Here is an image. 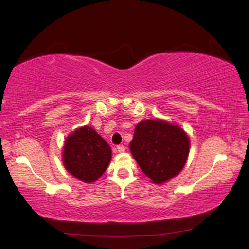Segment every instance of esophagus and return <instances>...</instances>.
<instances>
[{
    "instance_id": "1",
    "label": "esophagus",
    "mask_w": 249,
    "mask_h": 249,
    "mask_svg": "<svg viewBox=\"0 0 249 249\" xmlns=\"http://www.w3.org/2000/svg\"><path fill=\"white\" fill-rule=\"evenodd\" d=\"M125 146H123V145H119L118 147H117V151L119 152V153H124L125 152Z\"/></svg>"
}]
</instances>
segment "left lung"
<instances>
[{
	"instance_id": "8db88e82",
	"label": "left lung",
	"mask_w": 249,
	"mask_h": 249,
	"mask_svg": "<svg viewBox=\"0 0 249 249\" xmlns=\"http://www.w3.org/2000/svg\"><path fill=\"white\" fill-rule=\"evenodd\" d=\"M142 172L156 184L178 175L187 162L190 139L181 127L164 120H143L129 144Z\"/></svg>"
}]
</instances>
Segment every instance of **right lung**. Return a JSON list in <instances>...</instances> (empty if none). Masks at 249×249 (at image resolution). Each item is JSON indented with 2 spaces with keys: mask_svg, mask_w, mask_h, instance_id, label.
Segmentation results:
<instances>
[{
  "mask_svg": "<svg viewBox=\"0 0 249 249\" xmlns=\"http://www.w3.org/2000/svg\"><path fill=\"white\" fill-rule=\"evenodd\" d=\"M109 144L90 126L75 129L65 141L62 162L75 178L92 183L100 178L111 160Z\"/></svg>",
  "mask_w": 249,
  "mask_h": 249,
  "instance_id": "add662e5",
  "label": "right lung"
}]
</instances>
